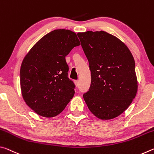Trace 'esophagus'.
I'll return each instance as SVG.
<instances>
[{
	"label": "esophagus",
	"mask_w": 154,
	"mask_h": 154,
	"mask_svg": "<svg viewBox=\"0 0 154 154\" xmlns=\"http://www.w3.org/2000/svg\"><path fill=\"white\" fill-rule=\"evenodd\" d=\"M74 83L76 86H78V85H79V81L78 80H74Z\"/></svg>",
	"instance_id": "obj_1"
}]
</instances>
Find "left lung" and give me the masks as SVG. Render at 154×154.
Segmentation results:
<instances>
[{
    "label": "left lung",
    "instance_id": "8db88e82",
    "mask_svg": "<svg viewBox=\"0 0 154 154\" xmlns=\"http://www.w3.org/2000/svg\"><path fill=\"white\" fill-rule=\"evenodd\" d=\"M90 64L91 85L83 98L89 110L103 120L128 108L138 90L135 62L128 48L105 31L77 34Z\"/></svg>",
    "mask_w": 154,
    "mask_h": 154
}]
</instances>
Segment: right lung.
<instances>
[{"instance_id": "obj_1", "label": "right lung", "mask_w": 154, "mask_h": 154, "mask_svg": "<svg viewBox=\"0 0 154 154\" xmlns=\"http://www.w3.org/2000/svg\"><path fill=\"white\" fill-rule=\"evenodd\" d=\"M79 45L75 32L54 30L38 41L23 59L22 95L36 114L45 118L58 116L73 97L75 85L68 77L65 57Z\"/></svg>"}]
</instances>
